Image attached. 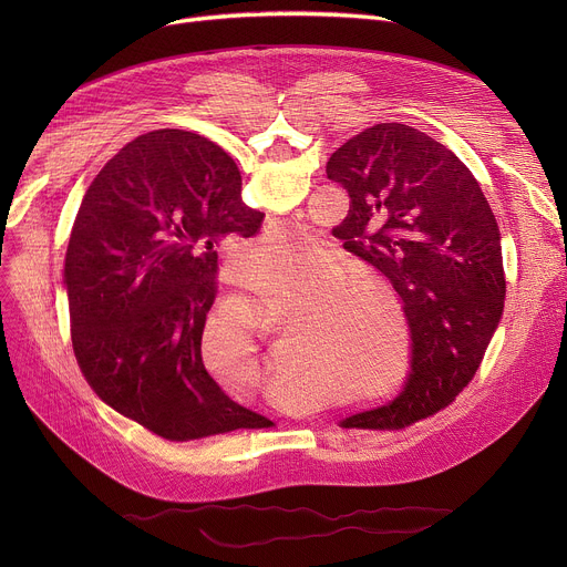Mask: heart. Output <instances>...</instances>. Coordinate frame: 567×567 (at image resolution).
<instances>
[{"instance_id": "b5f03b06", "label": "heart", "mask_w": 567, "mask_h": 567, "mask_svg": "<svg viewBox=\"0 0 567 567\" xmlns=\"http://www.w3.org/2000/svg\"><path fill=\"white\" fill-rule=\"evenodd\" d=\"M287 256L289 241L271 237L258 245L251 256L235 254L233 271L245 276L251 260L285 262ZM348 271L350 262L343 256L318 249L313 260L256 271L245 282L249 298L265 311L293 307L289 341L296 357L339 379H350L354 361L363 372L370 361L368 352L357 354L359 360L354 357V298L350 293L354 276L346 277ZM204 359L233 396H251L271 377L254 322L237 309H224L210 320Z\"/></svg>"}]
</instances>
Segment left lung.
I'll return each mask as SVG.
<instances>
[{"instance_id":"left-lung-1","label":"left lung","mask_w":567,"mask_h":567,"mask_svg":"<svg viewBox=\"0 0 567 567\" xmlns=\"http://www.w3.org/2000/svg\"><path fill=\"white\" fill-rule=\"evenodd\" d=\"M326 173L350 195L334 237L392 282L413 332L406 388L341 426L403 431L451 406L501 326V228L471 171L411 125L379 123L354 134Z\"/></svg>"}]
</instances>
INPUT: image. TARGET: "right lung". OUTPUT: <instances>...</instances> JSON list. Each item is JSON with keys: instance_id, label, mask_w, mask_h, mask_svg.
I'll use <instances>...</instances> for the list:
<instances>
[{"instance_id": "right-lung-1", "label": "right lung", "mask_w": 567, "mask_h": 567, "mask_svg": "<svg viewBox=\"0 0 567 567\" xmlns=\"http://www.w3.org/2000/svg\"><path fill=\"white\" fill-rule=\"evenodd\" d=\"M235 161L186 130L118 150L80 202L62 282L80 372L118 415L168 442L274 422L237 406L202 361L217 296V249L254 237Z\"/></svg>"}]
</instances>
